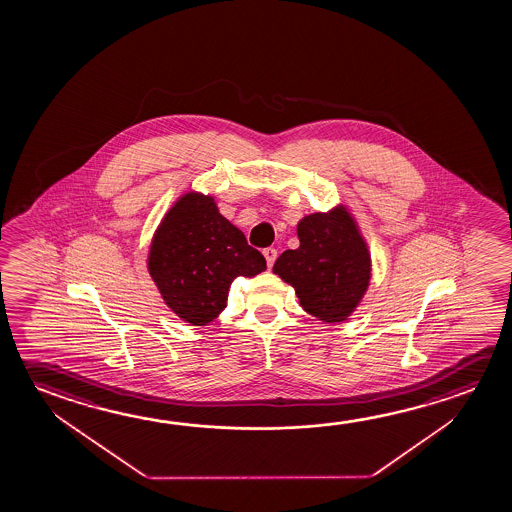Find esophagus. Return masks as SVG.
<instances>
[{
    "label": "esophagus",
    "instance_id": "obj_1",
    "mask_svg": "<svg viewBox=\"0 0 512 512\" xmlns=\"http://www.w3.org/2000/svg\"><path fill=\"white\" fill-rule=\"evenodd\" d=\"M277 250L275 248H266L264 250V257H266V262H268V268H271L273 264H275V260H277Z\"/></svg>",
    "mask_w": 512,
    "mask_h": 512
}]
</instances>
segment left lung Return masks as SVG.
<instances>
[{"label": "left lung", "instance_id": "8db88e82", "mask_svg": "<svg viewBox=\"0 0 512 512\" xmlns=\"http://www.w3.org/2000/svg\"><path fill=\"white\" fill-rule=\"evenodd\" d=\"M300 246L278 257L273 273L291 284L300 305L325 323L352 314L368 289L371 257L348 210L309 214L298 223Z\"/></svg>", "mask_w": 512, "mask_h": 512}]
</instances>
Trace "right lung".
Returning a JSON list of instances; mask_svg holds the SVG:
<instances>
[{
  "label": "right lung",
  "mask_w": 512,
  "mask_h": 512,
  "mask_svg": "<svg viewBox=\"0 0 512 512\" xmlns=\"http://www.w3.org/2000/svg\"><path fill=\"white\" fill-rule=\"evenodd\" d=\"M148 269L169 309L202 327L227 307L234 278L259 275L266 259L219 214L212 196L187 193L153 235Z\"/></svg>",
  "instance_id": "obj_1"
}]
</instances>
